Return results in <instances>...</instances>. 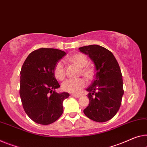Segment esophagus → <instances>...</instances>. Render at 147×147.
<instances>
[{
  "label": "esophagus",
  "mask_w": 147,
  "mask_h": 147,
  "mask_svg": "<svg viewBox=\"0 0 147 147\" xmlns=\"http://www.w3.org/2000/svg\"><path fill=\"white\" fill-rule=\"evenodd\" d=\"M71 96H72L73 97H76V98H79V97L81 96L80 95H79V94H72Z\"/></svg>",
  "instance_id": "esophagus-1"
}]
</instances>
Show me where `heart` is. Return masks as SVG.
Returning <instances> with one entry per match:
<instances>
[{
  "mask_svg": "<svg viewBox=\"0 0 147 147\" xmlns=\"http://www.w3.org/2000/svg\"><path fill=\"white\" fill-rule=\"evenodd\" d=\"M70 62L74 63L80 66L83 67L82 69L83 73L87 76H90L92 73L91 69L84 67L87 64V58L82 54H76L72 55L69 58ZM55 74L56 78L62 80L65 77V68L64 62L62 60H60L57 62L55 67ZM87 85V81L83 78H69L64 81L62 83V87L64 91L70 92V93L78 94L80 93L82 89Z\"/></svg>",
  "mask_w": 147,
  "mask_h": 147,
  "instance_id": "obj_1",
  "label": "heart"
}]
</instances>
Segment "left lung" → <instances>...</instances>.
<instances>
[{
    "label": "left lung",
    "instance_id": "1",
    "mask_svg": "<svg viewBox=\"0 0 147 147\" xmlns=\"http://www.w3.org/2000/svg\"><path fill=\"white\" fill-rule=\"evenodd\" d=\"M79 49L89 56L95 66L94 80L87 89L89 104L83 112L92 120L105 122L116 114L121 103L123 89L120 67L113 54L105 47L92 45Z\"/></svg>",
    "mask_w": 147,
    "mask_h": 147
}]
</instances>
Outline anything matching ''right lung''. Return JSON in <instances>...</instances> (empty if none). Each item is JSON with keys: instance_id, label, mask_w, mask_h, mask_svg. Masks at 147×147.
Wrapping results in <instances>:
<instances>
[{"instance_id": "add662e5", "label": "right lung", "mask_w": 147, "mask_h": 147, "mask_svg": "<svg viewBox=\"0 0 147 147\" xmlns=\"http://www.w3.org/2000/svg\"><path fill=\"white\" fill-rule=\"evenodd\" d=\"M65 55L58 49L40 48L29 54L22 67L20 98L27 115L37 123L55 122L64 111L63 101L69 94L55 92L60 86L55 67Z\"/></svg>"}]
</instances>
